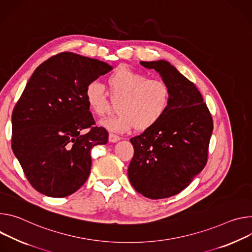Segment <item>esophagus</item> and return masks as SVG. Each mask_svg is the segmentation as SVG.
I'll list each match as a JSON object with an SVG mask.
<instances>
[{
	"mask_svg": "<svg viewBox=\"0 0 252 252\" xmlns=\"http://www.w3.org/2000/svg\"><path fill=\"white\" fill-rule=\"evenodd\" d=\"M119 140H121V137H119V136H117L115 134H112V133L109 134V142L115 143V142H118Z\"/></svg>",
	"mask_w": 252,
	"mask_h": 252,
	"instance_id": "obj_1",
	"label": "esophagus"
}]
</instances>
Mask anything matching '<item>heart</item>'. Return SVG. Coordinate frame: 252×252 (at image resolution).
Segmentation results:
<instances>
[{
  "instance_id": "obj_1",
  "label": "heart",
  "mask_w": 252,
  "mask_h": 252,
  "mask_svg": "<svg viewBox=\"0 0 252 252\" xmlns=\"http://www.w3.org/2000/svg\"><path fill=\"white\" fill-rule=\"evenodd\" d=\"M112 101L120 102L119 115L105 119L100 125L110 131L125 133L133 128L146 131L154 127L166 114L170 104V88L162 79H149L147 75L121 67L107 78ZM85 100L99 117L108 114L112 104L99 82L89 83Z\"/></svg>"
}]
</instances>
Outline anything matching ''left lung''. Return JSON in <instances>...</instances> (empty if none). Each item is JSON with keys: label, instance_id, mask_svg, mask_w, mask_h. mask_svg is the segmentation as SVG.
Instances as JSON below:
<instances>
[{"label": "left lung", "instance_id": "8db88e82", "mask_svg": "<svg viewBox=\"0 0 252 252\" xmlns=\"http://www.w3.org/2000/svg\"><path fill=\"white\" fill-rule=\"evenodd\" d=\"M140 64L155 70L168 84L171 95L164 117L130 139L134 156L128 178L143 196L162 199L181 192L203 170L213 122L196 86L168 61Z\"/></svg>", "mask_w": 252, "mask_h": 252}]
</instances>
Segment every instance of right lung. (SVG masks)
<instances>
[{
	"instance_id": "add662e5",
	"label": "right lung",
	"mask_w": 252,
	"mask_h": 252,
	"mask_svg": "<svg viewBox=\"0 0 252 252\" xmlns=\"http://www.w3.org/2000/svg\"><path fill=\"white\" fill-rule=\"evenodd\" d=\"M112 69L64 52L42 63L28 81L12 114V149L27 179L42 194L66 197L88 179L91 149L108 142V132L93 126L85 90ZM87 127L91 131L81 135Z\"/></svg>"
}]
</instances>
